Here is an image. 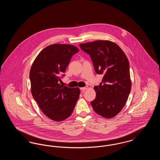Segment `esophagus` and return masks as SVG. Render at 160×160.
<instances>
[{"mask_svg":"<svg viewBox=\"0 0 160 160\" xmlns=\"http://www.w3.org/2000/svg\"><path fill=\"white\" fill-rule=\"evenodd\" d=\"M88 89V86H85V87H84V88H80V90L81 91H84V90H86V89Z\"/></svg>","mask_w":160,"mask_h":160,"instance_id":"obj_1","label":"esophagus"}]
</instances>
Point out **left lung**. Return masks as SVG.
Here are the masks:
<instances>
[{
	"mask_svg": "<svg viewBox=\"0 0 160 160\" xmlns=\"http://www.w3.org/2000/svg\"><path fill=\"white\" fill-rule=\"evenodd\" d=\"M89 54L97 74H104L102 83L94 87V111L106 118L118 114L125 106L131 89L129 61L121 47L112 41L98 40L80 44Z\"/></svg>",
	"mask_w": 160,
	"mask_h": 160,
	"instance_id": "1",
	"label": "left lung"
}]
</instances>
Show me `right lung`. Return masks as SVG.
Wrapping results in <instances>:
<instances>
[{"mask_svg": "<svg viewBox=\"0 0 160 160\" xmlns=\"http://www.w3.org/2000/svg\"><path fill=\"white\" fill-rule=\"evenodd\" d=\"M78 51L72 45L54 44L44 48L32 65V95L43 113L54 121L67 119L79 98L78 88H70L59 82L72 56Z\"/></svg>", "mask_w": 160, "mask_h": 160, "instance_id": "right-lung-1", "label": "right lung"}]
</instances>
